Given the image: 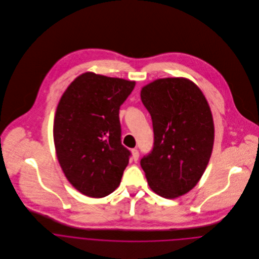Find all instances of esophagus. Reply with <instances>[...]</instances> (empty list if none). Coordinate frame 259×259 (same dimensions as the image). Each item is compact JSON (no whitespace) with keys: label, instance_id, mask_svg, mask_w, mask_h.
<instances>
[{"label":"esophagus","instance_id":"34e87169","mask_svg":"<svg viewBox=\"0 0 259 259\" xmlns=\"http://www.w3.org/2000/svg\"><path fill=\"white\" fill-rule=\"evenodd\" d=\"M131 153H132L133 159H134V160H137L138 157H139V151H138V149H137V148H133V149L131 150Z\"/></svg>","mask_w":259,"mask_h":259}]
</instances>
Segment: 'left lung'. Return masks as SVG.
<instances>
[{
  "label": "left lung",
  "instance_id": "left-lung-1",
  "mask_svg": "<svg viewBox=\"0 0 259 259\" xmlns=\"http://www.w3.org/2000/svg\"><path fill=\"white\" fill-rule=\"evenodd\" d=\"M152 120L153 148L140 164L151 190L173 199L199 182L209 161L214 126L198 86L183 77L156 79L141 90Z\"/></svg>",
  "mask_w": 259,
  "mask_h": 259
}]
</instances>
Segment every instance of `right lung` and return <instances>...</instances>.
Here are the masks:
<instances>
[{
  "label": "right lung",
  "instance_id": "1",
  "mask_svg": "<svg viewBox=\"0 0 259 259\" xmlns=\"http://www.w3.org/2000/svg\"><path fill=\"white\" fill-rule=\"evenodd\" d=\"M134 86L135 81L86 72L58 104L57 157L68 181L86 196L102 198L120 185L130 151L121 143L119 110Z\"/></svg>",
  "mask_w": 259,
  "mask_h": 259
}]
</instances>
